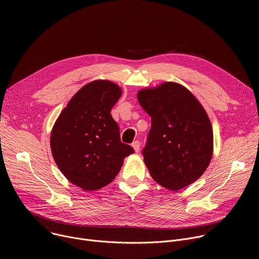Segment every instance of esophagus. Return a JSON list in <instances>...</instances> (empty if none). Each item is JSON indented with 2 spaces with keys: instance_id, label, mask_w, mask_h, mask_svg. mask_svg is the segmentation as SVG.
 Returning a JSON list of instances; mask_svg holds the SVG:
<instances>
[{
  "instance_id": "obj_1",
  "label": "esophagus",
  "mask_w": 259,
  "mask_h": 259,
  "mask_svg": "<svg viewBox=\"0 0 259 259\" xmlns=\"http://www.w3.org/2000/svg\"><path fill=\"white\" fill-rule=\"evenodd\" d=\"M132 147H133L135 152H139L140 151V147H141V143L139 141H135V142L132 143Z\"/></svg>"
}]
</instances>
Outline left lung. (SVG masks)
<instances>
[{"mask_svg": "<svg viewBox=\"0 0 259 259\" xmlns=\"http://www.w3.org/2000/svg\"><path fill=\"white\" fill-rule=\"evenodd\" d=\"M138 100L151 116L143 155L152 179L173 191L198 180L212 158L213 130L197 99L184 86L166 81L140 90Z\"/></svg>", "mask_w": 259, "mask_h": 259, "instance_id": "obj_1", "label": "left lung"}]
</instances>
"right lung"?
<instances>
[{"mask_svg":"<svg viewBox=\"0 0 259 259\" xmlns=\"http://www.w3.org/2000/svg\"><path fill=\"white\" fill-rule=\"evenodd\" d=\"M121 89L98 79L80 88L54 124L50 147L54 161L68 181L85 191L111 183L124 158L134 152L120 142L111 109Z\"/></svg>","mask_w":259,"mask_h":259,"instance_id":"right-lung-1","label":"right lung"}]
</instances>
